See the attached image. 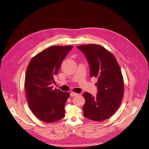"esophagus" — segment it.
I'll list each match as a JSON object with an SVG mask.
<instances>
[{"instance_id":"34e87169","label":"esophagus","mask_w":149,"mask_h":149,"mask_svg":"<svg viewBox=\"0 0 149 149\" xmlns=\"http://www.w3.org/2000/svg\"><path fill=\"white\" fill-rule=\"evenodd\" d=\"M77 95H78V93H75V92H70V96H72V97H74V96H77Z\"/></svg>"}]
</instances>
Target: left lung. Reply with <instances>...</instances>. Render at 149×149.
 Instances as JSON below:
<instances>
[{"instance_id":"1","label":"left lung","mask_w":149,"mask_h":149,"mask_svg":"<svg viewBox=\"0 0 149 149\" xmlns=\"http://www.w3.org/2000/svg\"><path fill=\"white\" fill-rule=\"evenodd\" d=\"M87 59L90 76L97 78L96 96L84 92V116L94 121L111 117L120 106L123 95V79L114 56L103 46L89 44L77 46Z\"/></svg>"}]
</instances>
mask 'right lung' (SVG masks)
Masks as SVG:
<instances>
[{"instance_id":"obj_1","label":"right lung","mask_w":149,"mask_h":149,"mask_svg":"<svg viewBox=\"0 0 149 149\" xmlns=\"http://www.w3.org/2000/svg\"><path fill=\"white\" fill-rule=\"evenodd\" d=\"M72 46H51L34 56L28 65L25 89L28 104L33 113L44 122L52 123L63 119L65 105L69 93L58 89L53 90L64 58Z\"/></svg>"}]
</instances>
